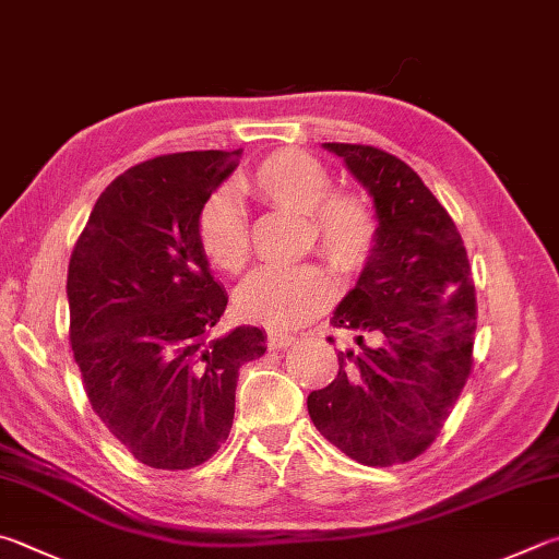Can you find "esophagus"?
<instances>
[{
    "mask_svg": "<svg viewBox=\"0 0 559 559\" xmlns=\"http://www.w3.org/2000/svg\"><path fill=\"white\" fill-rule=\"evenodd\" d=\"M269 347L271 349H283V347H290L293 342H296V337L288 332H269Z\"/></svg>",
    "mask_w": 559,
    "mask_h": 559,
    "instance_id": "esophagus-1",
    "label": "esophagus"
}]
</instances>
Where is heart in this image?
Wrapping results in <instances>:
<instances>
[{
	"instance_id": "obj_1",
	"label": "heart",
	"mask_w": 559,
	"mask_h": 559,
	"mask_svg": "<svg viewBox=\"0 0 559 559\" xmlns=\"http://www.w3.org/2000/svg\"><path fill=\"white\" fill-rule=\"evenodd\" d=\"M253 195L281 210L308 215L318 247L332 266L359 271L369 261L379 237V222L357 192H330L332 178L318 158L283 148L263 158L249 176ZM195 237L205 259L227 273L245 269L249 259V229L239 200L219 188L202 200L195 217ZM334 298V286L320 266L257 269L237 288V312L273 330L306 324Z\"/></svg>"
}]
</instances>
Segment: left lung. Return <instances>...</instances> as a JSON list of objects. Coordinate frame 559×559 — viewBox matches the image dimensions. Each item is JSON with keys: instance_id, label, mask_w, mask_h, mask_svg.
<instances>
[{"instance_id": "8db88e82", "label": "left lung", "mask_w": 559, "mask_h": 559, "mask_svg": "<svg viewBox=\"0 0 559 559\" xmlns=\"http://www.w3.org/2000/svg\"><path fill=\"white\" fill-rule=\"evenodd\" d=\"M322 146L367 188L379 237L330 320L354 330L357 349L337 354V377L308 395V413L352 460L403 464L428 450L472 371L469 261L448 210L408 164L373 146Z\"/></svg>"}]
</instances>
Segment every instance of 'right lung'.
Returning a JSON list of instances; mask_svg holds the SVG:
<instances>
[{
  "label": "right lung",
  "mask_w": 559,
  "mask_h": 559,
  "mask_svg": "<svg viewBox=\"0 0 559 559\" xmlns=\"http://www.w3.org/2000/svg\"><path fill=\"white\" fill-rule=\"evenodd\" d=\"M237 151L151 158L97 198L68 266L70 344L93 411L154 469H192L227 440L241 364L266 332L215 328L227 290L195 217L239 166Z\"/></svg>",
  "instance_id": "obj_1"
}]
</instances>
